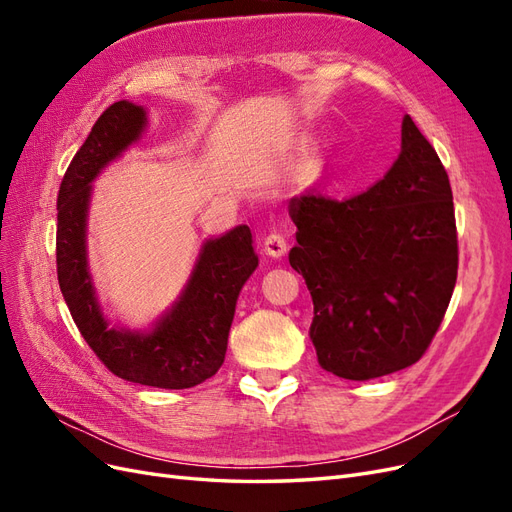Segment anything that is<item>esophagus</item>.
<instances>
[{
    "label": "esophagus",
    "instance_id": "1",
    "mask_svg": "<svg viewBox=\"0 0 512 512\" xmlns=\"http://www.w3.org/2000/svg\"><path fill=\"white\" fill-rule=\"evenodd\" d=\"M262 247H265V252L273 258H282L288 250V235L284 230H271L269 235L265 237V243H262Z\"/></svg>",
    "mask_w": 512,
    "mask_h": 512
}]
</instances>
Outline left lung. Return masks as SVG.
Segmentation results:
<instances>
[{
	"label": "left lung",
	"instance_id": "obj_1",
	"mask_svg": "<svg viewBox=\"0 0 512 512\" xmlns=\"http://www.w3.org/2000/svg\"><path fill=\"white\" fill-rule=\"evenodd\" d=\"M290 215L288 260L312 294L320 367L369 380L421 359L451 303L459 247L451 183L412 117L399 158L367 192L314 188L290 200Z\"/></svg>",
	"mask_w": 512,
	"mask_h": 512
}]
</instances>
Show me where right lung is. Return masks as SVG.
I'll use <instances>...</instances> for the list:
<instances>
[{
	"label": "right lung",
	"instance_id": "right-lung-1",
	"mask_svg": "<svg viewBox=\"0 0 512 512\" xmlns=\"http://www.w3.org/2000/svg\"><path fill=\"white\" fill-rule=\"evenodd\" d=\"M145 126V111L115 102L76 151L57 196V280L89 348L115 376L156 389H192L224 363L228 331L243 284L258 267L252 230L237 226L205 243L179 303L149 335L108 327L87 271L89 183Z\"/></svg>",
	"mask_w": 512,
	"mask_h": 512
}]
</instances>
